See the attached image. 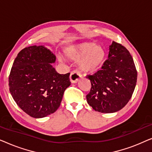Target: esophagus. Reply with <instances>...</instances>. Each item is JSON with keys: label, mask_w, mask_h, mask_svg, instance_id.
Listing matches in <instances>:
<instances>
[{"label": "esophagus", "mask_w": 152, "mask_h": 152, "mask_svg": "<svg viewBox=\"0 0 152 152\" xmlns=\"http://www.w3.org/2000/svg\"><path fill=\"white\" fill-rule=\"evenodd\" d=\"M82 74L77 70H73L72 71L71 74H70V82L72 83H76L80 79L82 78Z\"/></svg>", "instance_id": "obj_1"}]
</instances>
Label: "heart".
Returning a JSON list of instances; mask_svg holds the SVG:
<instances>
[{
  "mask_svg": "<svg viewBox=\"0 0 152 152\" xmlns=\"http://www.w3.org/2000/svg\"><path fill=\"white\" fill-rule=\"evenodd\" d=\"M65 55L68 59L78 61V66L81 70L91 72L97 70L102 65L106 51L100 45L84 42L66 48Z\"/></svg>",
  "mask_w": 152,
  "mask_h": 152,
  "instance_id": "obj_1",
  "label": "heart"
}]
</instances>
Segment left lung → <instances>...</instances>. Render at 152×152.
Segmentation results:
<instances>
[{"mask_svg": "<svg viewBox=\"0 0 152 152\" xmlns=\"http://www.w3.org/2000/svg\"><path fill=\"white\" fill-rule=\"evenodd\" d=\"M86 78L91 83V91L86 95L88 104L95 111L115 113L132 97L136 85L137 70L127 49L113 41L102 69Z\"/></svg>", "mask_w": 152, "mask_h": 152, "instance_id": "8db88e82", "label": "left lung"}]
</instances>
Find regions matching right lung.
<instances>
[{"label": "right lung", "mask_w": 152, "mask_h": 152, "mask_svg": "<svg viewBox=\"0 0 152 152\" xmlns=\"http://www.w3.org/2000/svg\"><path fill=\"white\" fill-rule=\"evenodd\" d=\"M55 61V55L43 45L25 48L14 60L9 77L10 93L31 117L44 118L57 111L70 85V73H58L52 65Z\"/></svg>", "instance_id": "obj_1"}]
</instances>
